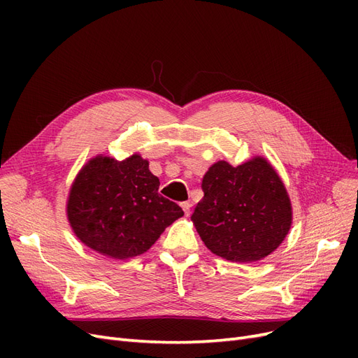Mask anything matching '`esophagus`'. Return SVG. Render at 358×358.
I'll list each match as a JSON object with an SVG mask.
<instances>
[{
	"instance_id": "esophagus-1",
	"label": "esophagus",
	"mask_w": 358,
	"mask_h": 358,
	"mask_svg": "<svg viewBox=\"0 0 358 358\" xmlns=\"http://www.w3.org/2000/svg\"><path fill=\"white\" fill-rule=\"evenodd\" d=\"M180 206H182L183 212H185V215L189 216V213H191V203L189 201H183Z\"/></svg>"
}]
</instances>
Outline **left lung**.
<instances>
[{"label":"left lung","mask_w":358,"mask_h":358,"mask_svg":"<svg viewBox=\"0 0 358 358\" xmlns=\"http://www.w3.org/2000/svg\"><path fill=\"white\" fill-rule=\"evenodd\" d=\"M201 188L204 197L191 220L215 255L254 263L272 254L288 234L292 222L288 192L263 157L237 167L215 162Z\"/></svg>","instance_id":"obj_1"}]
</instances>
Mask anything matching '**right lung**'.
<instances>
[{
	"mask_svg": "<svg viewBox=\"0 0 358 358\" xmlns=\"http://www.w3.org/2000/svg\"><path fill=\"white\" fill-rule=\"evenodd\" d=\"M158 188L159 179L140 155L124 161L99 155L73 182L69 222L78 239L99 254L115 259L140 255L183 216Z\"/></svg>",
	"mask_w": 358,
	"mask_h": 358,
	"instance_id": "right-lung-1",
	"label": "right lung"
}]
</instances>
